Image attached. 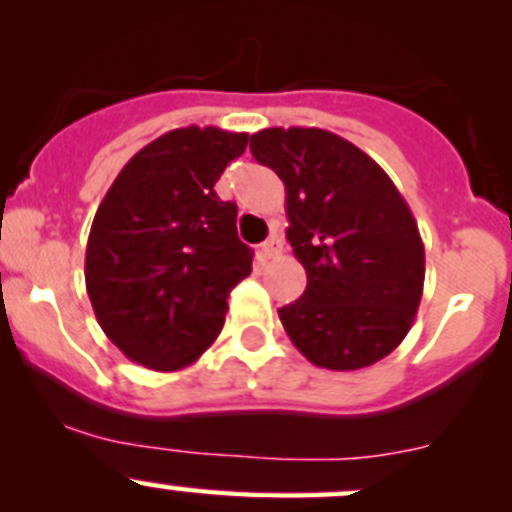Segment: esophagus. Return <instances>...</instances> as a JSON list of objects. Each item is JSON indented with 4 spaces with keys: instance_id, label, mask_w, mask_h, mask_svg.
<instances>
[{
    "instance_id": "1",
    "label": "esophagus",
    "mask_w": 512,
    "mask_h": 512,
    "mask_svg": "<svg viewBox=\"0 0 512 512\" xmlns=\"http://www.w3.org/2000/svg\"><path fill=\"white\" fill-rule=\"evenodd\" d=\"M282 255V240L280 235H270L260 245V257L262 260H275V257Z\"/></svg>"
}]
</instances>
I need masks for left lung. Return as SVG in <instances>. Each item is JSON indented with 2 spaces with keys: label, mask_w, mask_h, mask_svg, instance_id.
I'll return each mask as SVG.
<instances>
[{
  "label": "left lung",
  "mask_w": 512,
  "mask_h": 512,
  "mask_svg": "<svg viewBox=\"0 0 512 512\" xmlns=\"http://www.w3.org/2000/svg\"><path fill=\"white\" fill-rule=\"evenodd\" d=\"M250 151L285 183L287 240L307 289L277 309L314 366L354 371L404 342L421 304L418 225L374 158L322 128H265Z\"/></svg>",
  "instance_id": "obj_1"
}]
</instances>
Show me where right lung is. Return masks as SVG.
Returning <instances> with one entry per match:
<instances>
[{"instance_id":"add662e5","label":"right lung","mask_w":512,"mask_h":512,"mask_svg":"<svg viewBox=\"0 0 512 512\" xmlns=\"http://www.w3.org/2000/svg\"><path fill=\"white\" fill-rule=\"evenodd\" d=\"M247 133L188 126L136 153L96 210L86 292L103 334L136 364L178 371L225 324L230 289L252 272L237 205L215 193Z\"/></svg>"}]
</instances>
